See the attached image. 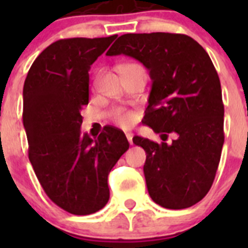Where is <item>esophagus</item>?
I'll return each mask as SVG.
<instances>
[{
    "mask_svg": "<svg viewBox=\"0 0 248 248\" xmlns=\"http://www.w3.org/2000/svg\"><path fill=\"white\" fill-rule=\"evenodd\" d=\"M126 139H128V141L130 144H133V133H126Z\"/></svg>",
    "mask_w": 248,
    "mask_h": 248,
    "instance_id": "esophagus-1",
    "label": "esophagus"
}]
</instances>
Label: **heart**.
<instances>
[{
  "label": "heart",
  "instance_id": "b5f03b06",
  "mask_svg": "<svg viewBox=\"0 0 248 248\" xmlns=\"http://www.w3.org/2000/svg\"><path fill=\"white\" fill-rule=\"evenodd\" d=\"M126 68H143V67H141L140 64H138V63H126V64H123L122 67H120V71H122V69H126ZM110 115L111 118H113L114 122L118 123L119 125L124 126V128L130 126L133 120H134V114L125 108L113 109Z\"/></svg>",
  "mask_w": 248,
  "mask_h": 248
}]
</instances>
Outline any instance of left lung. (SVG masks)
Listing matches in <instances>:
<instances>
[{
  "label": "left lung",
  "mask_w": 248,
  "mask_h": 248,
  "mask_svg": "<svg viewBox=\"0 0 248 248\" xmlns=\"http://www.w3.org/2000/svg\"><path fill=\"white\" fill-rule=\"evenodd\" d=\"M133 57L153 80L143 123L161 143L141 137L150 198L165 209L181 210L202 200L211 189L223 140L220 78L209 54L194 38L179 33L123 34L107 56ZM169 134L175 139L168 144Z\"/></svg>",
  "instance_id": "1"
}]
</instances>
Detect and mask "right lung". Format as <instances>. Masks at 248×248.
<instances>
[{"label":"right lung","mask_w":248,"mask_h":248,"mask_svg":"<svg viewBox=\"0 0 248 248\" xmlns=\"http://www.w3.org/2000/svg\"><path fill=\"white\" fill-rule=\"evenodd\" d=\"M115 38L59 39L37 57L23 85L28 157L48 198L69 214L91 215L107 205L108 175L129 149L115 126H104L97 139L80 133L89 69Z\"/></svg>","instance_id":"1"}]
</instances>
